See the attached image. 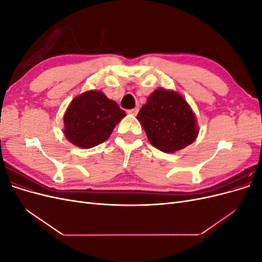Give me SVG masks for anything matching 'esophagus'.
Instances as JSON below:
<instances>
[{
    "label": "esophagus",
    "mask_w": 262,
    "mask_h": 262,
    "mask_svg": "<svg viewBox=\"0 0 262 262\" xmlns=\"http://www.w3.org/2000/svg\"><path fill=\"white\" fill-rule=\"evenodd\" d=\"M138 113H139V108H133V109L128 110V114L131 116H137Z\"/></svg>",
    "instance_id": "esophagus-1"
}]
</instances>
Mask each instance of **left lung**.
Here are the masks:
<instances>
[{
  "mask_svg": "<svg viewBox=\"0 0 262 262\" xmlns=\"http://www.w3.org/2000/svg\"><path fill=\"white\" fill-rule=\"evenodd\" d=\"M137 119L149 143L165 153L187 147L199 134L191 107L181 94L171 90H155L140 109Z\"/></svg>",
  "mask_w": 262,
  "mask_h": 262,
  "instance_id": "1",
  "label": "left lung"
}]
</instances>
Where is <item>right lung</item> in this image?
<instances>
[{
  "label": "right lung",
  "mask_w": 262,
  "mask_h": 262,
  "mask_svg": "<svg viewBox=\"0 0 262 262\" xmlns=\"http://www.w3.org/2000/svg\"><path fill=\"white\" fill-rule=\"evenodd\" d=\"M125 116L101 91H86L70 102L63 116V133L73 145L92 148L105 142Z\"/></svg>",
  "instance_id": "obj_1"
}]
</instances>
